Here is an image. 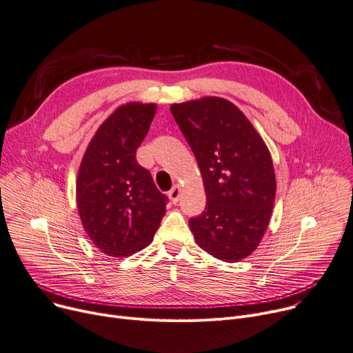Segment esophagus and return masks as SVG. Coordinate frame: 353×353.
Listing matches in <instances>:
<instances>
[{
  "mask_svg": "<svg viewBox=\"0 0 353 353\" xmlns=\"http://www.w3.org/2000/svg\"><path fill=\"white\" fill-rule=\"evenodd\" d=\"M180 197H181V187L177 184L169 192V199L172 200V203H177Z\"/></svg>",
  "mask_w": 353,
  "mask_h": 353,
  "instance_id": "esophagus-1",
  "label": "esophagus"
}]
</instances>
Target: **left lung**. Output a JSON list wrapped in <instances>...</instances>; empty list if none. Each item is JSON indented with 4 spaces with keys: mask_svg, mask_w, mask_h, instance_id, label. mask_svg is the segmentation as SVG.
I'll use <instances>...</instances> for the list:
<instances>
[{
    "mask_svg": "<svg viewBox=\"0 0 353 353\" xmlns=\"http://www.w3.org/2000/svg\"><path fill=\"white\" fill-rule=\"evenodd\" d=\"M170 110L196 156L207 197L203 214L189 221L194 240L221 261H241L261 243L271 219V153L248 117L224 98L173 103Z\"/></svg>",
    "mask_w": 353,
    "mask_h": 353,
    "instance_id": "1",
    "label": "left lung"
}]
</instances>
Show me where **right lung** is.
<instances>
[{
  "instance_id": "obj_1",
  "label": "right lung",
  "mask_w": 353,
  "mask_h": 353,
  "mask_svg": "<svg viewBox=\"0 0 353 353\" xmlns=\"http://www.w3.org/2000/svg\"><path fill=\"white\" fill-rule=\"evenodd\" d=\"M156 103L116 108L93 134L77 177V205L90 241L109 256L146 248L166 214V196L139 166L136 150L146 137Z\"/></svg>"
}]
</instances>
